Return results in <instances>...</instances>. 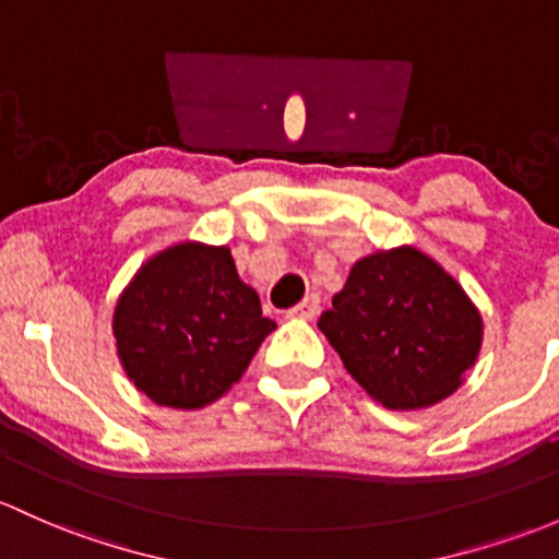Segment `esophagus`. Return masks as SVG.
I'll use <instances>...</instances> for the list:
<instances>
[{
	"label": "esophagus",
	"mask_w": 559,
	"mask_h": 559,
	"mask_svg": "<svg viewBox=\"0 0 559 559\" xmlns=\"http://www.w3.org/2000/svg\"><path fill=\"white\" fill-rule=\"evenodd\" d=\"M317 314H320V296H306L301 304L287 311V317L293 320H314Z\"/></svg>",
	"instance_id": "1"
}]
</instances>
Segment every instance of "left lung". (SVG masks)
<instances>
[{
	"label": "left lung",
	"instance_id": "obj_1",
	"mask_svg": "<svg viewBox=\"0 0 559 559\" xmlns=\"http://www.w3.org/2000/svg\"><path fill=\"white\" fill-rule=\"evenodd\" d=\"M317 328L354 381L389 411L450 397L483 346L477 306L413 245L359 258Z\"/></svg>",
	"mask_w": 559,
	"mask_h": 559
}]
</instances>
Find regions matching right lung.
Wrapping results in <instances>:
<instances>
[{"label": "right lung", "mask_w": 559, "mask_h": 559, "mask_svg": "<svg viewBox=\"0 0 559 559\" xmlns=\"http://www.w3.org/2000/svg\"><path fill=\"white\" fill-rule=\"evenodd\" d=\"M226 245H170L152 255L114 306L124 373L157 405L197 411L224 397L272 330Z\"/></svg>", "instance_id": "obj_1"}]
</instances>
